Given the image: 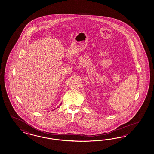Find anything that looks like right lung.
Wrapping results in <instances>:
<instances>
[{"label":"right lung","instance_id":"add662e5","mask_svg":"<svg viewBox=\"0 0 154 154\" xmlns=\"http://www.w3.org/2000/svg\"><path fill=\"white\" fill-rule=\"evenodd\" d=\"M60 105H61V104H60ZM58 107H57V108H58ZM52 111H53V110H52Z\"/></svg>","mask_w":154,"mask_h":154}]
</instances>
